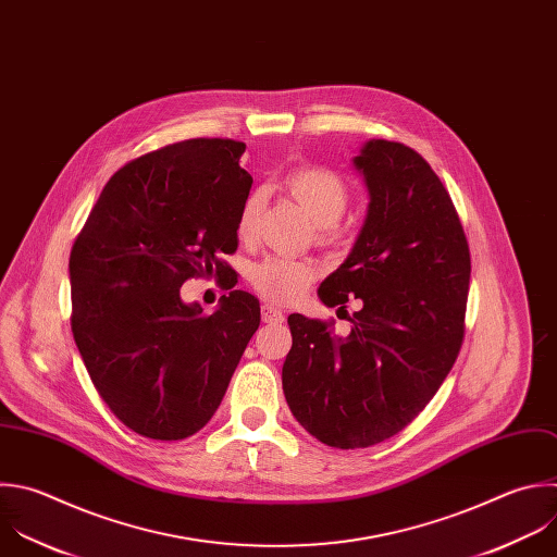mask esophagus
Listing matches in <instances>:
<instances>
[{"label":"esophagus","instance_id":"esophagus-1","mask_svg":"<svg viewBox=\"0 0 557 557\" xmlns=\"http://www.w3.org/2000/svg\"><path fill=\"white\" fill-rule=\"evenodd\" d=\"M262 321L264 323H282L284 321V312L271 304L262 306Z\"/></svg>","mask_w":557,"mask_h":557}]
</instances>
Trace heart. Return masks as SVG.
<instances>
[{"mask_svg":"<svg viewBox=\"0 0 557 557\" xmlns=\"http://www.w3.org/2000/svg\"><path fill=\"white\" fill-rule=\"evenodd\" d=\"M284 188L317 223L319 236L332 238L336 221L345 214L349 203V188L334 170L323 165H301L286 174ZM264 197L260 190L251 193L238 212L236 232L243 240H251L258 227ZM317 277V264L304 258L267 256L253 262L247 271V282L256 293L273 304H293Z\"/></svg>","mask_w":557,"mask_h":557,"instance_id":"heart-1","label":"heart"}]
</instances>
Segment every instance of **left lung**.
<instances>
[{"label":"left lung","instance_id":"left-lung-1","mask_svg":"<svg viewBox=\"0 0 557 557\" xmlns=\"http://www.w3.org/2000/svg\"><path fill=\"white\" fill-rule=\"evenodd\" d=\"M369 210L347 260L323 280L325 306L360 310L347 336L334 321L290 314L282 387L297 422L332 448H367L409 426L442 387L466 332L470 249L429 161L372 139L358 157Z\"/></svg>","mask_w":557,"mask_h":557}]
</instances>
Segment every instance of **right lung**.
I'll return each instance as SVG.
<instances>
[{
    "mask_svg": "<svg viewBox=\"0 0 557 557\" xmlns=\"http://www.w3.org/2000/svg\"><path fill=\"white\" fill-rule=\"evenodd\" d=\"M245 144L195 137L124 163L70 253L72 332L89 379L137 435L172 442L219 409L260 325V301L232 290L221 308L181 301L193 277L236 286V221L251 190Z\"/></svg>",
    "mask_w": 557,
    "mask_h": 557,
    "instance_id": "right-lung-1",
    "label": "right lung"
}]
</instances>
